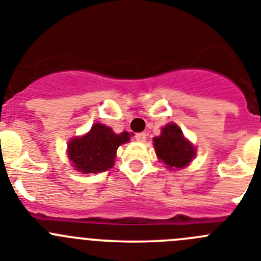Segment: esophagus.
<instances>
[{
    "label": "esophagus",
    "instance_id": "1",
    "mask_svg": "<svg viewBox=\"0 0 261 261\" xmlns=\"http://www.w3.org/2000/svg\"><path fill=\"white\" fill-rule=\"evenodd\" d=\"M135 138H136V140H137L138 142H144L145 140H146V133H144V132H142V133H137V135L135 136Z\"/></svg>",
    "mask_w": 261,
    "mask_h": 261
}]
</instances>
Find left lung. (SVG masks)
Returning a JSON list of instances; mask_svg holds the SVG:
<instances>
[{
    "mask_svg": "<svg viewBox=\"0 0 261 261\" xmlns=\"http://www.w3.org/2000/svg\"><path fill=\"white\" fill-rule=\"evenodd\" d=\"M156 156L166 167L184 168L195 158L196 149L186 137L181 129L175 123L163 126L161 136L153 138Z\"/></svg>",
    "mask_w": 261,
    "mask_h": 261,
    "instance_id": "8db88e82",
    "label": "left lung"
}]
</instances>
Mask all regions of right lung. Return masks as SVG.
<instances>
[{"instance_id":"obj_1","label":"right lung","mask_w":261,"mask_h":261,"mask_svg":"<svg viewBox=\"0 0 261 261\" xmlns=\"http://www.w3.org/2000/svg\"><path fill=\"white\" fill-rule=\"evenodd\" d=\"M129 133L119 135L107 125L96 123L82 137L71 138L68 144V156L74 170L82 174L107 171L115 165L116 150L129 141Z\"/></svg>"}]
</instances>
